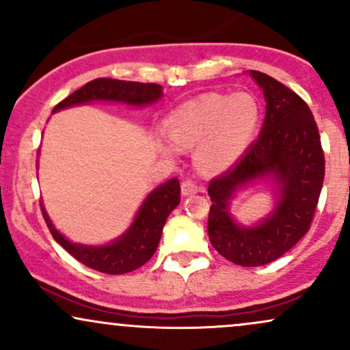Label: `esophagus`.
I'll list each match as a JSON object with an SVG mask.
<instances>
[{
  "instance_id": "esophagus-1",
  "label": "esophagus",
  "mask_w": 350,
  "mask_h": 350,
  "mask_svg": "<svg viewBox=\"0 0 350 350\" xmlns=\"http://www.w3.org/2000/svg\"><path fill=\"white\" fill-rule=\"evenodd\" d=\"M180 191H183V196H192V194H198V192L204 191L202 187H199L198 184H194L192 180H183V184H180Z\"/></svg>"
}]
</instances>
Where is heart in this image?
I'll use <instances>...</instances> for the list:
<instances>
[{"label": "heart", "instance_id": "1", "mask_svg": "<svg viewBox=\"0 0 350 350\" xmlns=\"http://www.w3.org/2000/svg\"><path fill=\"white\" fill-rule=\"evenodd\" d=\"M262 123V107L255 95L204 94L171 111L166 131L171 143L158 139V150L176 158L178 150L194 148V164L206 174H220L242 159Z\"/></svg>", "mask_w": 350, "mask_h": 350}]
</instances>
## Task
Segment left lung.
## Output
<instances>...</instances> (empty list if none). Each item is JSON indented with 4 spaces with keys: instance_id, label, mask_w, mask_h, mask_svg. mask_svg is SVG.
Listing matches in <instances>:
<instances>
[{
    "instance_id": "obj_1",
    "label": "left lung",
    "mask_w": 350,
    "mask_h": 350,
    "mask_svg": "<svg viewBox=\"0 0 350 350\" xmlns=\"http://www.w3.org/2000/svg\"><path fill=\"white\" fill-rule=\"evenodd\" d=\"M262 88L265 120L258 138L234 167L208 184V239L228 262L262 267L275 262L309 230L324 180V152L309 107L270 75L247 72ZM255 183L272 191L273 207L250 226L230 212L231 200Z\"/></svg>"
}]
</instances>
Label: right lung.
Wrapping results in <instances>:
<instances>
[{
  "label": "right lung",
  "mask_w": 350,
  "mask_h": 350,
  "mask_svg": "<svg viewBox=\"0 0 350 350\" xmlns=\"http://www.w3.org/2000/svg\"><path fill=\"white\" fill-rule=\"evenodd\" d=\"M164 92L161 85L156 83L130 82V80L116 79H95L88 82L66 100L54 107L52 113H57L66 108L87 105L94 102L122 103L126 107L143 108L154 105L163 98ZM180 202L179 179L172 178L159 184L144 198L133 217V222L116 237L115 240L102 245H88L72 242L66 235L60 234L47 214L44 202H41L42 215L46 219L52 237L60 247L66 248L74 258L85 267L107 275H123L136 268L143 267L154 255L161 240L163 227L167 217Z\"/></svg>",
  "instance_id": "obj_1"
}]
</instances>
